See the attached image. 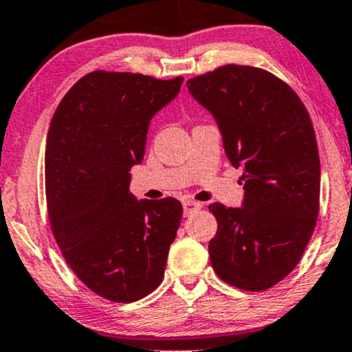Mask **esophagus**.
Returning <instances> with one entry per match:
<instances>
[{"label":"esophagus","mask_w":352,"mask_h":352,"mask_svg":"<svg viewBox=\"0 0 352 352\" xmlns=\"http://www.w3.org/2000/svg\"><path fill=\"white\" fill-rule=\"evenodd\" d=\"M202 208V204L200 202H194V200H185L184 202V215L185 217H188V215H192L194 212L200 210Z\"/></svg>","instance_id":"34e87169"}]
</instances>
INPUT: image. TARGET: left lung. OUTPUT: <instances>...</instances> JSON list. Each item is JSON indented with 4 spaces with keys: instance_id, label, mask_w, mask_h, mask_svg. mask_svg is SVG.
<instances>
[{
    "instance_id": "8db88e82",
    "label": "left lung",
    "mask_w": 352,
    "mask_h": 352,
    "mask_svg": "<svg viewBox=\"0 0 352 352\" xmlns=\"http://www.w3.org/2000/svg\"><path fill=\"white\" fill-rule=\"evenodd\" d=\"M187 87L214 117L230 164L244 170L242 206H208L217 219L212 267L227 284L265 291L296 267L314 232L320 164L311 118L265 69L226 65Z\"/></svg>"
}]
</instances>
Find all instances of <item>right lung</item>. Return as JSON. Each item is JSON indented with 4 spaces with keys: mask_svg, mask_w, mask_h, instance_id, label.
<instances>
[{
    "mask_svg": "<svg viewBox=\"0 0 352 352\" xmlns=\"http://www.w3.org/2000/svg\"><path fill=\"white\" fill-rule=\"evenodd\" d=\"M184 78L94 72L58 105L46 140V202L65 261L95 294L135 302L164 279L182 204L137 200L130 168L142 164L152 118Z\"/></svg>",
    "mask_w": 352,
    "mask_h": 352,
    "instance_id": "add662e5",
    "label": "right lung"
}]
</instances>
